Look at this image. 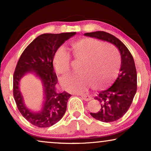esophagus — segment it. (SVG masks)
I'll return each instance as SVG.
<instances>
[{
  "instance_id": "obj_1",
  "label": "esophagus",
  "mask_w": 151,
  "mask_h": 151,
  "mask_svg": "<svg viewBox=\"0 0 151 151\" xmlns=\"http://www.w3.org/2000/svg\"><path fill=\"white\" fill-rule=\"evenodd\" d=\"M81 98L85 101H89L91 100V97L90 96H87V95H82Z\"/></svg>"
}]
</instances>
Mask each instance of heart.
<instances>
[{
    "label": "heart",
    "instance_id": "heart-1",
    "mask_svg": "<svg viewBox=\"0 0 151 151\" xmlns=\"http://www.w3.org/2000/svg\"><path fill=\"white\" fill-rule=\"evenodd\" d=\"M74 60L81 63L78 75L62 78L60 82L64 89L73 93H82L91 86L102 89L116 78L120 67L119 53L114 47L91 38H84L71 43ZM71 57L67 49L60 46L55 51L53 64L55 71L65 75L69 71Z\"/></svg>",
    "mask_w": 151,
    "mask_h": 151
}]
</instances>
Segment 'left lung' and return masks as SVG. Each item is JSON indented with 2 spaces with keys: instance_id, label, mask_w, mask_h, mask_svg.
I'll use <instances>...</instances> for the list:
<instances>
[{
  "instance_id": "8db88e82",
  "label": "left lung",
  "mask_w": 151,
  "mask_h": 151,
  "mask_svg": "<svg viewBox=\"0 0 151 151\" xmlns=\"http://www.w3.org/2000/svg\"><path fill=\"white\" fill-rule=\"evenodd\" d=\"M84 36L106 41L114 45L121 55L120 73L113 85L99 93L96 100L100 103L98 113H90L95 119L103 122L118 120L129 110L137 91V71L131 52L118 38L105 32L85 33Z\"/></svg>"
}]
</instances>
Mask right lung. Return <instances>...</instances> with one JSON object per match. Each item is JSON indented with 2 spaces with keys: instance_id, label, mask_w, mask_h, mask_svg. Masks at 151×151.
<instances>
[{
  "instance_id": "1",
  "label": "right lung",
  "mask_w": 151,
  "mask_h": 151,
  "mask_svg": "<svg viewBox=\"0 0 151 151\" xmlns=\"http://www.w3.org/2000/svg\"><path fill=\"white\" fill-rule=\"evenodd\" d=\"M76 34V32H67L40 35L20 55L13 77L14 100L22 116L36 127H50L60 120L66 112L71 94L66 91L60 93L55 88L58 78L53 58L56 49ZM28 73L36 75L43 84L44 100L39 111H33L26 107L19 90L20 80Z\"/></svg>"
}]
</instances>
